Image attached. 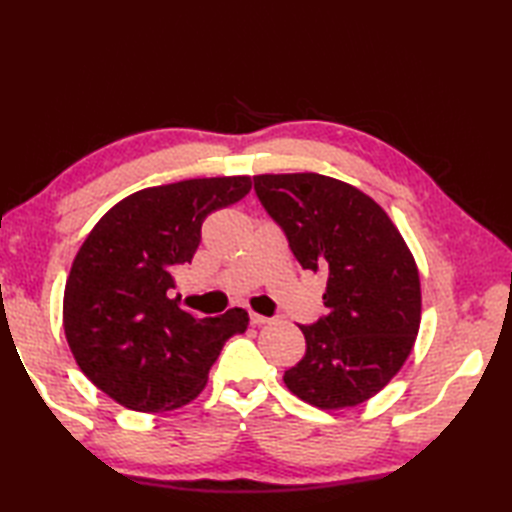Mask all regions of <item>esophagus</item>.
<instances>
[{
	"label": "esophagus",
	"mask_w": 512,
	"mask_h": 512,
	"mask_svg": "<svg viewBox=\"0 0 512 512\" xmlns=\"http://www.w3.org/2000/svg\"><path fill=\"white\" fill-rule=\"evenodd\" d=\"M250 323H253V325H266V323H270V319L264 317V314L250 312Z\"/></svg>",
	"instance_id": "34e87169"
}]
</instances>
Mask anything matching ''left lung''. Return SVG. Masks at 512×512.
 <instances>
[{"instance_id":"1","label":"left lung","mask_w":512,"mask_h":512,"mask_svg":"<svg viewBox=\"0 0 512 512\" xmlns=\"http://www.w3.org/2000/svg\"><path fill=\"white\" fill-rule=\"evenodd\" d=\"M253 182L301 268L328 277V314L299 325L306 356L284 383L319 409L361 405L398 374L416 343L413 255L389 215L352 184L319 173H266Z\"/></svg>"}]
</instances>
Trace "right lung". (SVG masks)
<instances>
[{
  "mask_svg": "<svg viewBox=\"0 0 512 512\" xmlns=\"http://www.w3.org/2000/svg\"><path fill=\"white\" fill-rule=\"evenodd\" d=\"M250 191L248 176L195 178L136 191L107 211L76 253L63 330L76 365L134 411L158 413L200 394L248 312L198 317L180 308L176 270L191 264L206 215Z\"/></svg>",
  "mask_w": 512,
  "mask_h": 512,
  "instance_id": "obj_1",
  "label": "right lung"
}]
</instances>
